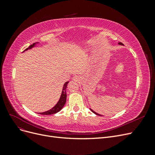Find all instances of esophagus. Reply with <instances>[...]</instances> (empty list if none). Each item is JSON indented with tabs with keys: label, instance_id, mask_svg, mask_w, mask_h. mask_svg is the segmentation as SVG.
Instances as JSON below:
<instances>
[{
	"label": "esophagus",
	"instance_id": "obj_1",
	"mask_svg": "<svg viewBox=\"0 0 155 155\" xmlns=\"http://www.w3.org/2000/svg\"><path fill=\"white\" fill-rule=\"evenodd\" d=\"M73 80L75 81H79V80H80V78H79V76H76L73 78Z\"/></svg>",
	"mask_w": 155,
	"mask_h": 155
}]
</instances>
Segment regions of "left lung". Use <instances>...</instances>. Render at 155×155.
<instances>
[{
    "instance_id": "8db88e82",
    "label": "left lung",
    "mask_w": 155,
    "mask_h": 155,
    "mask_svg": "<svg viewBox=\"0 0 155 155\" xmlns=\"http://www.w3.org/2000/svg\"><path fill=\"white\" fill-rule=\"evenodd\" d=\"M119 45H123V44L122 43H119ZM91 110L92 112H94V114H96V115H98V116H101V115H100V114H98L97 113H96V112H94V110H92V109H91Z\"/></svg>"
}]
</instances>
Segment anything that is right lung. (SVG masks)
<instances>
[{
    "label": "right lung",
    "mask_w": 155,
    "mask_h": 155,
    "mask_svg": "<svg viewBox=\"0 0 155 155\" xmlns=\"http://www.w3.org/2000/svg\"><path fill=\"white\" fill-rule=\"evenodd\" d=\"M35 43H34L33 45H30L28 48H27L25 50H27L28 49L31 48L32 47H34L35 46ZM68 83V81L64 83V85L63 86V91H62V94L61 95L60 97V99L59 100V101L58 102V104H56L52 109L46 111V112H40V114H43V115H50V114H54L57 113L59 111H60L63 109V107H64L65 103H66V100H67V93H66V89H67V84Z\"/></svg>",
    "instance_id": "obj_1"
}]
</instances>
